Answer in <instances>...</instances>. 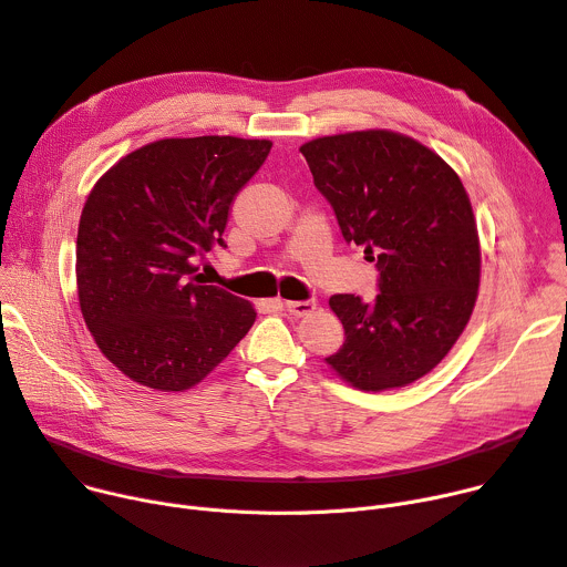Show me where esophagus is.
Listing matches in <instances>:
<instances>
[{
  "label": "esophagus",
  "instance_id": "1",
  "mask_svg": "<svg viewBox=\"0 0 567 567\" xmlns=\"http://www.w3.org/2000/svg\"><path fill=\"white\" fill-rule=\"evenodd\" d=\"M285 310H287L291 317H306V315L315 312V303H312V300H287Z\"/></svg>",
  "mask_w": 567,
  "mask_h": 567
}]
</instances>
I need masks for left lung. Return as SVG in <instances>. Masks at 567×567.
<instances>
[{
  "instance_id": "1",
  "label": "left lung",
  "mask_w": 567,
  "mask_h": 567,
  "mask_svg": "<svg viewBox=\"0 0 567 567\" xmlns=\"http://www.w3.org/2000/svg\"><path fill=\"white\" fill-rule=\"evenodd\" d=\"M349 244L379 269V296L334 293L344 347L326 362L364 392L426 375L465 330L481 278L472 203L456 171L405 134L367 130L300 145Z\"/></svg>"
}]
</instances>
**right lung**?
Returning a JSON list of instances; mask_svg holds the SVG:
<instances>
[{
    "instance_id": "1",
    "label": "right lung",
    "mask_w": 567,
    "mask_h": 567,
    "mask_svg": "<svg viewBox=\"0 0 567 567\" xmlns=\"http://www.w3.org/2000/svg\"><path fill=\"white\" fill-rule=\"evenodd\" d=\"M271 145L162 138L95 182L78 233L80 308L104 358L134 383L192 390L255 323L248 300L194 276V259L225 246L233 200Z\"/></svg>"
}]
</instances>
